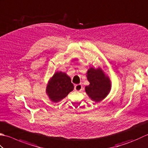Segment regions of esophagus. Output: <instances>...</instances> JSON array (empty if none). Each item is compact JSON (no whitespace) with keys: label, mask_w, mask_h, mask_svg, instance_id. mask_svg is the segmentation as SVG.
Wrapping results in <instances>:
<instances>
[{"label":"esophagus","mask_w":148,"mask_h":148,"mask_svg":"<svg viewBox=\"0 0 148 148\" xmlns=\"http://www.w3.org/2000/svg\"><path fill=\"white\" fill-rule=\"evenodd\" d=\"M83 86L81 84H77V85H76L74 86V90L76 91H81L82 90Z\"/></svg>","instance_id":"34e87169"}]
</instances>
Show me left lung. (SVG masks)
I'll list each match as a JSON object with an SVG mask.
<instances>
[{"label":"left lung","instance_id":"1","mask_svg":"<svg viewBox=\"0 0 148 148\" xmlns=\"http://www.w3.org/2000/svg\"><path fill=\"white\" fill-rule=\"evenodd\" d=\"M90 85L85 86L88 97L95 102H100L108 95L111 90V81L104 71L99 67L90 68L86 72Z\"/></svg>","mask_w":148,"mask_h":148}]
</instances>
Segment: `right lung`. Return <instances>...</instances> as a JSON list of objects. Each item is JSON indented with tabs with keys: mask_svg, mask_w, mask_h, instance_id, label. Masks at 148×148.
Instances as JSON below:
<instances>
[{
	"mask_svg": "<svg viewBox=\"0 0 148 148\" xmlns=\"http://www.w3.org/2000/svg\"><path fill=\"white\" fill-rule=\"evenodd\" d=\"M73 90L71 77L65 72L58 71L48 82L46 93L53 102L57 103L64 99Z\"/></svg>",
	"mask_w": 148,
	"mask_h": 148,
	"instance_id": "obj_1",
	"label": "right lung"
}]
</instances>
